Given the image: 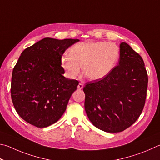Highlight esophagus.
<instances>
[{
    "instance_id": "obj_1",
    "label": "esophagus",
    "mask_w": 160,
    "mask_h": 160,
    "mask_svg": "<svg viewBox=\"0 0 160 160\" xmlns=\"http://www.w3.org/2000/svg\"><path fill=\"white\" fill-rule=\"evenodd\" d=\"M83 83H78V86H77V88H78V89H82V88H83Z\"/></svg>"
}]
</instances>
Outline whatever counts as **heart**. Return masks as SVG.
Masks as SVG:
<instances>
[{
	"instance_id": "obj_1",
	"label": "heart",
	"mask_w": 160,
	"mask_h": 160,
	"mask_svg": "<svg viewBox=\"0 0 160 160\" xmlns=\"http://www.w3.org/2000/svg\"><path fill=\"white\" fill-rule=\"evenodd\" d=\"M119 58V48L111 42L86 41L73 45L68 55L61 58L60 64L67 77L76 78L83 72L89 79L100 80L105 77L116 66Z\"/></svg>"
}]
</instances>
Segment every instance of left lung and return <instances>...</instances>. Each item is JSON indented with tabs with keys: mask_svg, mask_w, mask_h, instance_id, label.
Segmentation results:
<instances>
[{
	"mask_svg": "<svg viewBox=\"0 0 160 160\" xmlns=\"http://www.w3.org/2000/svg\"><path fill=\"white\" fill-rule=\"evenodd\" d=\"M148 77L143 60L129 45L120 44L119 65L105 77L83 87L84 107L95 127L108 133L124 131L143 110Z\"/></svg>",
	"mask_w": 160,
	"mask_h": 160,
	"instance_id": "left-lung-1",
	"label": "left lung"
}]
</instances>
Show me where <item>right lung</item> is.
Instances as JSON below:
<instances>
[{
  "label": "right lung",
  "mask_w": 160,
  "mask_h": 160,
  "mask_svg": "<svg viewBox=\"0 0 160 160\" xmlns=\"http://www.w3.org/2000/svg\"><path fill=\"white\" fill-rule=\"evenodd\" d=\"M78 41L44 38L22 52L13 68L11 98L17 112L29 124L47 127L66 110L78 82L64 77L60 60Z\"/></svg>",
  "instance_id": "add662e5"
}]
</instances>
